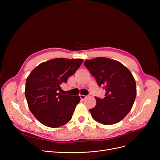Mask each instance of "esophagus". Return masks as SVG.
Masks as SVG:
<instances>
[{"label": "esophagus", "mask_w": 160, "mask_h": 160, "mask_svg": "<svg viewBox=\"0 0 160 160\" xmlns=\"http://www.w3.org/2000/svg\"><path fill=\"white\" fill-rule=\"evenodd\" d=\"M87 97H88V95H80V98H81V99H82V100L85 99V98H86Z\"/></svg>", "instance_id": "obj_1"}]
</instances>
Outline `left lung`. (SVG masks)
I'll use <instances>...</instances> for the list:
<instances>
[{
  "mask_svg": "<svg viewBox=\"0 0 160 160\" xmlns=\"http://www.w3.org/2000/svg\"><path fill=\"white\" fill-rule=\"evenodd\" d=\"M84 65L106 91L105 97H96L97 104L89 109L93 119L103 124L119 122L132 108L136 85L130 71L121 63L106 58L86 60Z\"/></svg>",
  "mask_w": 160,
  "mask_h": 160,
  "instance_id": "obj_1",
  "label": "left lung"
}]
</instances>
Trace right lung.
I'll return each instance as SVG.
<instances>
[{"label":"right lung","instance_id":"right-lung-1","mask_svg":"<svg viewBox=\"0 0 160 160\" xmlns=\"http://www.w3.org/2000/svg\"><path fill=\"white\" fill-rule=\"evenodd\" d=\"M82 62V59L56 58L41 63L30 72L25 97L30 112L41 123L57 128L71 119L80 98L63 95L61 86Z\"/></svg>","mask_w":160,"mask_h":160}]
</instances>
